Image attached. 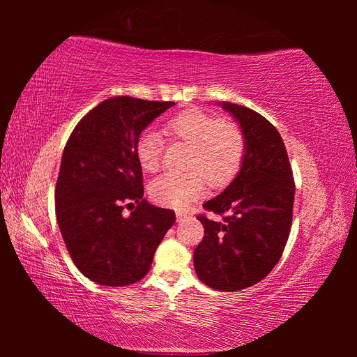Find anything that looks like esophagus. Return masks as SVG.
I'll return each instance as SVG.
<instances>
[{
    "mask_svg": "<svg viewBox=\"0 0 357 357\" xmlns=\"http://www.w3.org/2000/svg\"><path fill=\"white\" fill-rule=\"evenodd\" d=\"M187 216H188L187 211H176V219H178V222L184 221V219H185Z\"/></svg>",
    "mask_w": 357,
    "mask_h": 357,
    "instance_id": "34e87169",
    "label": "esophagus"
}]
</instances>
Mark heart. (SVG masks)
Returning a JSON list of instances; mask_svg holds the SVG:
<instances>
[{"mask_svg":"<svg viewBox=\"0 0 357 357\" xmlns=\"http://www.w3.org/2000/svg\"><path fill=\"white\" fill-rule=\"evenodd\" d=\"M172 139L190 146L185 173H164L150 185V196L159 206L184 210L206 193V178L213 187H224L236 176L245 156V136L239 126L199 109H188L164 124ZM135 155L141 169L155 173L161 164V139L153 132L139 135Z\"/></svg>","mask_w":357,"mask_h":357,"instance_id":"obj_1","label":"heart"}]
</instances>
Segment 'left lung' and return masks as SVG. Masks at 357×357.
<instances>
[{
    "instance_id": "obj_1",
    "label": "left lung",
    "mask_w": 357,
    "mask_h": 357,
    "mask_svg": "<svg viewBox=\"0 0 357 357\" xmlns=\"http://www.w3.org/2000/svg\"><path fill=\"white\" fill-rule=\"evenodd\" d=\"M221 107L238 121L245 156L231 184L204 204L222 221L198 216L206 234L193 262L210 288L238 291L262 280L282 256L291 229L294 179L284 141L270 121L244 105L222 101Z\"/></svg>"
}]
</instances>
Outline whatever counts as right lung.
I'll use <instances>...</instances> for the list:
<instances>
[{"label":"right lung","mask_w":357,"mask_h":357,"mask_svg":"<svg viewBox=\"0 0 357 357\" xmlns=\"http://www.w3.org/2000/svg\"><path fill=\"white\" fill-rule=\"evenodd\" d=\"M174 102L115 96L73 128L55 188L56 221L78 270L96 284L126 287L150 270L174 211L144 196L135 155L141 132ZM136 205L135 208L134 206ZM126 206L135 210L128 217Z\"/></svg>","instance_id":"right-lung-1"}]
</instances>
